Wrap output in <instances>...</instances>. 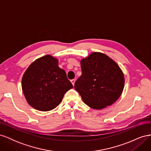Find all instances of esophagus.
Listing matches in <instances>:
<instances>
[{"label": "esophagus", "mask_w": 151, "mask_h": 151, "mask_svg": "<svg viewBox=\"0 0 151 151\" xmlns=\"http://www.w3.org/2000/svg\"><path fill=\"white\" fill-rule=\"evenodd\" d=\"M75 81H76V80H75V79H72V80H71V83H72V85H73V86H74Z\"/></svg>", "instance_id": "esophagus-1"}]
</instances>
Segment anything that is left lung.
<instances>
[{
  "mask_svg": "<svg viewBox=\"0 0 151 151\" xmlns=\"http://www.w3.org/2000/svg\"><path fill=\"white\" fill-rule=\"evenodd\" d=\"M82 75L74 88L83 102L91 108L101 109L115 103L125 85L124 74L106 55L93 52L81 60Z\"/></svg>",
  "mask_w": 151,
  "mask_h": 151,
  "instance_id": "8db88e82",
  "label": "left lung"
}]
</instances>
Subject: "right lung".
Returning a JSON list of instances; mask_svg holds the SVG:
<instances>
[{
  "label": "right lung",
  "mask_w": 151,
  "mask_h": 151,
  "mask_svg": "<svg viewBox=\"0 0 151 151\" xmlns=\"http://www.w3.org/2000/svg\"><path fill=\"white\" fill-rule=\"evenodd\" d=\"M22 89L31 107L42 111L55 108L67 91L73 88L58 60L50 55L36 59L22 78Z\"/></svg>",
  "instance_id": "1"
}]
</instances>
